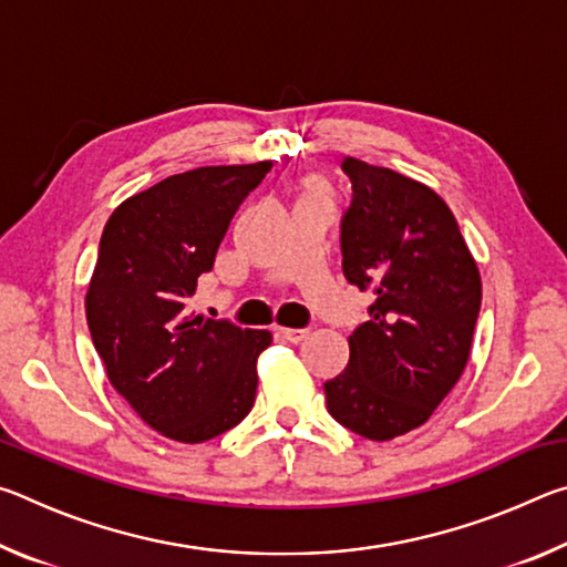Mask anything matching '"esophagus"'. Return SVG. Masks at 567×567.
Wrapping results in <instances>:
<instances>
[{"label": "esophagus", "instance_id": "1", "mask_svg": "<svg viewBox=\"0 0 567 567\" xmlns=\"http://www.w3.org/2000/svg\"><path fill=\"white\" fill-rule=\"evenodd\" d=\"M277 334L287 342H302L307 338V330H295V328H277Z\"/></svg>", "mask_w": 567, "mask_h": 567}]
</instances>
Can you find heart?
<instances>
[{"label": "heart", "instance_id": "b5f03b06", "mask_svg": "<svg viewBox=\"0 0 567 567\" xmlns=\"http://www.w3.org/2000/svg\"><path fill=\"white\" fill-rule=\"evenodd\" d=\"M305 195H324V182L318 177L305 179Z\"/></svg>", "mask_w": 567, "mask_h": 567}]
</instances>
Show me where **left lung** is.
I'll return each mask as SVG.
<instances>
[{
	"label": "left lung",
	"mask_w": 567,
	"mask_h": 567,
	"mask_svg": "<svg viewBox=\"0 0 567 567\" xmlns=\"http://www.w3.org/2000/svg\"><path fill=\"white\" fill-rule=\"evenodd\" d=\"M352 199L342 215V272L375 292L350 362L324 382L330 415L385 443L425 425L463 375L483 300L473 252L433 187L344 157Z\"/></svg>",
	"instance_id": "8db88e82"
}]
</instances>
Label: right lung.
I'll return each instance as SVG.
<instances>
[{"label": "right lung", "mask_w": 567, "mask_h": 567, "mask_svg": "<svg viewBox=\"0 0 567 567\" xmlns=\"http://www.w3.org/2000/svg\"><path fill=\"white\" fill-rule=\"evenodd\" d=\"M270 169L265 159L179 172L124 199L104 225L84 297L94 350L142 422L177 443L223 435L255 405L272 332L209 320L187 302Z\"/></svg>", "instance_id": "right-lung-1"}]
</instances>
